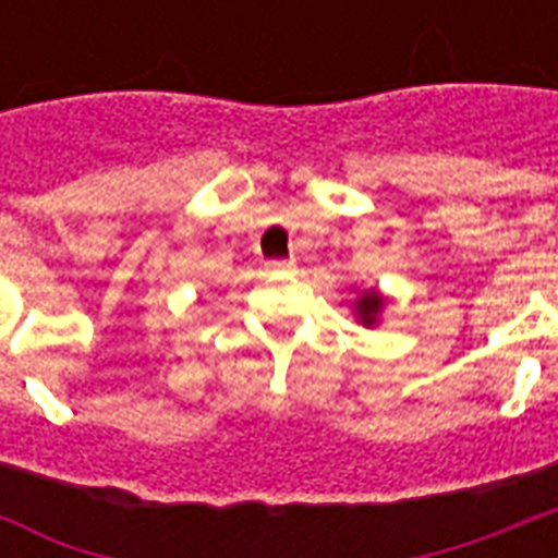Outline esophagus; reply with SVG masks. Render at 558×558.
Returning a JSON list of instances; mask_svg holds the SVG:
<instances>
[{
    "instance_id": "obj_1",
    "label": "esophagus",
    "mask_w": 558,
    "mask_h": 558,
    "mask_svg": "<svg viewBox=\"0 0 558 558\" xmlns=\"http://www.w3.org/2000/svg\"><path fill=\"white\" fill-rule=\"evenodd\" d=\"M271 271H295V257H283V260H271Z\"/></svg>"
}]
</instances>
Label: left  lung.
<instances>
[{"mask_svg":"<svg viewBox=\"0 0 558 558\" xmlns=\"http://www.w3.org/2000/svg\"><path fill=\"white\" fill-rule=\"evenodd\" d=\"M359 304V318H362V324H367V327H371L373 322H376V313H379L381 310V295L379 292H365V295L359 298L356 301Z\"/></svg>","mask_w":558,"mask_h":558,"instance_id":"8db88e82","label":"left lung"}]
</instances>
